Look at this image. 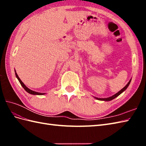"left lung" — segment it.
Masks as SVG:
<instances>
[{
    "label": "left lung",
    "mask_w": 146,
    "mask_h": 146,
    "mask_svg": "<svg viewBox=\"0 0 146 146\" xmlns=\"http://www.w3.org/2000/svg\"><path fill=\"white\" fill-rule=\"evenodd\" d=\"M131 79L130 80V81L128 82V83L124 87H123L122 90H120L119 91V92H118L117 94H115V95H112L111 96V97H108V98H97V97H94L95 98H96V99H97V100H102V101H106V102H108V101H110V100H113V99H114L115 98H116V97H117L118 96H119V95H120L121 94H122V92H124L125 90L127 88V87L129 86V84H130V83H131Z\"/></svg>",
    "instance_id": "8db88e82"
}]
</instances>
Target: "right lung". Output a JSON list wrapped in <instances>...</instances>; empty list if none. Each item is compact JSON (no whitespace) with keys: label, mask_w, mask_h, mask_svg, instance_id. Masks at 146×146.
<instances>
[{"label":"right lung","mask_w":146,"mask_h":146,"mask_svg":"<svg viewBox=\"0 0 146 146\" xmlns=\"http://www.w3.org/2000/svg\"><path fill=\"white\" fill-rule=\"evenodd\" d=\"M15 76H16V77H17V78L18 80H19V83H21V86H23V87L24 88V89L25 90H26L27 93H29V94H31V95H42L46 94L45 93H39V92H37L33 91V90H30L29 88H27L25 85L24 84L23 82L21 81V80L19 78V76L17 75L16 71H15Z\"/></svg>","instance_id":"1"}]
</instances>
